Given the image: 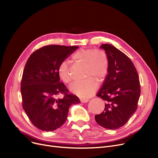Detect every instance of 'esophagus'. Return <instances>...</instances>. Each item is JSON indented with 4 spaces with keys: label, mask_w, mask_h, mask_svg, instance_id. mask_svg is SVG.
Returning <instances> with one entry per match:
<instances>
[{
    "label": "esophagus",
    "mask_w": 158,
    "mask_h": 158,
    "mask_svg": "<svg viewBox=\"0 0 158 158\" xmlns=\"http://www.w3.org/2000/svg\"><path fill=\"white\" fill-rule=\"evenodd\" d=\"M81 103H86L89 102V100L88 99H81Z\"/></svg>",
    "instance_id": "obj_1"
}]
</instances>
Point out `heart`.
Listing matches in <instances>:
<instances>
[{"label":"heart","instance_id":"b5f03b06","mask_svg":"<svg viewBox=\"0 0 158 158\" xmlns=\"http://www.w3.org/2000/svg\"><path fill=\"white\" fill-rule=\"evenodd\" d=\"M73 61L85 64L84 75L86 79L75 83L70 90L81 98L91 96L96 91L98 82H103L108 73L109 64L107 55L103 51L95 49H80L72 56ZM58 77L64 83L69 84L72 77L69 64L66 61L62 62L57 69Z\"/></svg>","mask_w":158,"mask_h":158}]
</instances>
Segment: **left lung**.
I'll use <instances>...</instances> for the list:
<instances>
[{
	"instance_id": "1",
	"label": "left lung",
	"mask_w": 158,
	"mask_h": 158,
	"mask_svg": "<svg viewBox=\"0 0 158 158\" xmlns=\"http://www.w3.org/2000/svg\"><path fill=\"white\" fill-rule=\"evenodd\" d=\"M100 48L106 51L109 68L97 94L106 102L105 108L95 120L103 127L116 130L126 124L137 110L141 94L139 75L129 57L115 47L106 44Z\"/></svg>"
}]
</instances>
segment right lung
<instances>
[{
  "label": "right lung",
  "instance_id": "add662e5",
  "mask_svg": "<svg viewBox=\"0 0 158 158\" xmlns=\"http://www.w3.org/2000/svg\"><path fill=\"white\" fill-rule=\"evenodd\" d=\"M77 48L46 45L34 51L25 64L21 83L23 107L32 124L41 130L51 131L61 127L70 106L80 103L77 96L69 94L57 73L59 64ZM59 94L64 97L56 98Z\"/></svg>",
  "mask_w": 158,
  "mask_h": 158
}]
</instances>
